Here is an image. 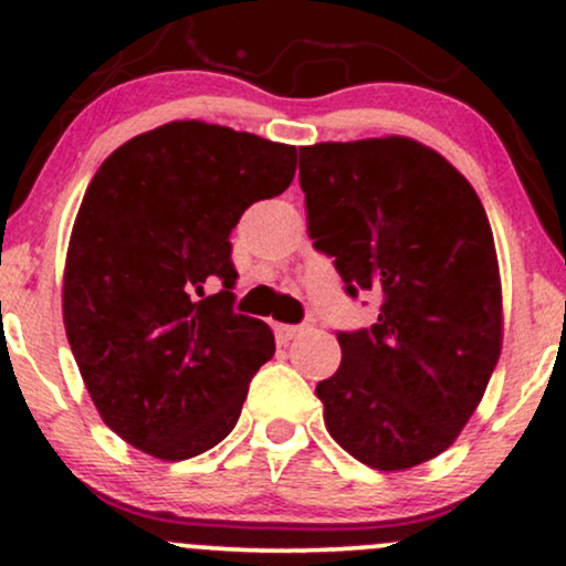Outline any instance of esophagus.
<instances>
[{"label":"esophagus","instance_id":"34e87169","mask_svg":"<svg viewBox=\"0 0 566 566\" xmlns=\"http://www.w3.org/2000/svg\"><path fill=\"white\" fill-rule=\"evenodd\" d=\"M274 335L279 346H287L290 340H295L297 335H303V327H295V324H274Z\"/></svg>","mask_w":566,"mask_h":566}]
</instances>
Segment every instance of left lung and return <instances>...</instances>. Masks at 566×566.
Segmentation results:
<instances>
[{"label": "left lung", "mask_w": 566, "mask_h": 566, "mask_svg": "<svg viewBox=\"0 0 566 566\" xmlns=\"http://www.w3.org/2000/svg\"><path fill=\"white\" fill-rule=\"evenodd\" d=\"M297 165L314 247L350 297H380L373 327L337 333L324 426L369 469L407 471L452 447L503 348L490 220L450 161L401 135L301 146Z\"/></svg>", "instance_id": "obj_1"}]
</instances>
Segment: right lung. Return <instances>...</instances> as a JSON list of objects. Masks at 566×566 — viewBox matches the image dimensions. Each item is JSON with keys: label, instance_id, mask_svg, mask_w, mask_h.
<instances>
[{"label": "right lung", "instance_id": "obj_1", "mask_svg": "<svg viewBox=\"0 0 566 566\" xmlns=\"http://www.w3.org/2000/svg\"><path fill=\"white\" fill-rule=\"evenodd\" d=\"M297 148L207 122L135 135L97 167L71 229L63 324L116 437L188 460L237 426L274 333L233 314L231 231L295 178ZM218 277L224 290L203 295Z\"/></svg>", "mask_w": 566, "mask_h": 566}]
</instances>
